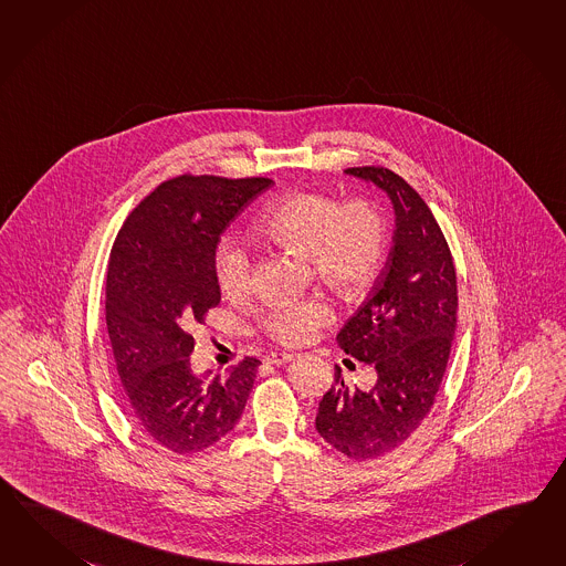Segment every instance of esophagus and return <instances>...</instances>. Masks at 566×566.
I'll list each match as a JSON object with an SVG mask.
<instances>
[{"label":"esophagus","mask_w":566,"mask_h":566,"mask_svg":"<svg viewBox=\"0 0 566 566\" xmlns=\"http://www.w3.org/2000/svg\"><path fill=\"white\" fill-rule=\"evenodd\" d=\"M296 355L294 353H268L264 357L265 364L282 365L292 361Z\"/></svg>","instance_id":"1"}]
</instances>
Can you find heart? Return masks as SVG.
<instances>
[{
	"instance_id": "obj_1",
	"label": "heart",
	"mask_w": 566,
	"mask_h": 566,
	"mask_svg": "<svg viewBox=\"0 0 566 566\" xmlns=\"http://www.w3.org/2000/svg\"><path fill=\"white\" fill-rule=\"evenodd\" d=\"M255 235L294 258L308 260L316 280L343 298H357L374 284L388 252V223L365 199L337 202L318 192H292L265 209ZM214 274L227 296L250 289L252 260L233 239H223L214 253ZM331 306L306 301L270 311L265 333L284 345L306 339L331 321Z\"/></svg>"
}]
</instances>
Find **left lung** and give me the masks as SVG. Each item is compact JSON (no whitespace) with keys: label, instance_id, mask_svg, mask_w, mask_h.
<instances>
[{"label":"left lung","instance_id":"8db88e82","mask_svg":"<svg viewBox=\"0 0 566 566\" xmlns=\"http://www.w3.org/2000/svg\"><path fill=\"white\" fill-rule=\"evenodd\" d=\"M345 172L390 197L396 229L367 301L337 335L343 352L376 369V386L349 388L337 367L314 424L345 457L371 461L403 444L430 412L451 355L459 296L449 243L422 197L384 166Z\"/></svg>","mask_w":566,"mask_h":566}]
</instances>
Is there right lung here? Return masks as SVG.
<instances>
[{
  "mask_svg": "<svg viewBox=\"0 0 566 566\" xmlns=\"http://www.w3.org/2000/svg\"><path fill=\"white\" fill-rule=\"evenodd\" d=\"M270 178L176 176L151 190L115 238L105 321L127 406L138 427L176 454L205 451L231 432L260 359L227 376L195 374L192 328L221 301V233Z\"/></svg>",
  "mask_w": 566,
  "mask_h": 566,
  "instance_id": "add662e5",
  "label": "right lung"
}]
</instances>
